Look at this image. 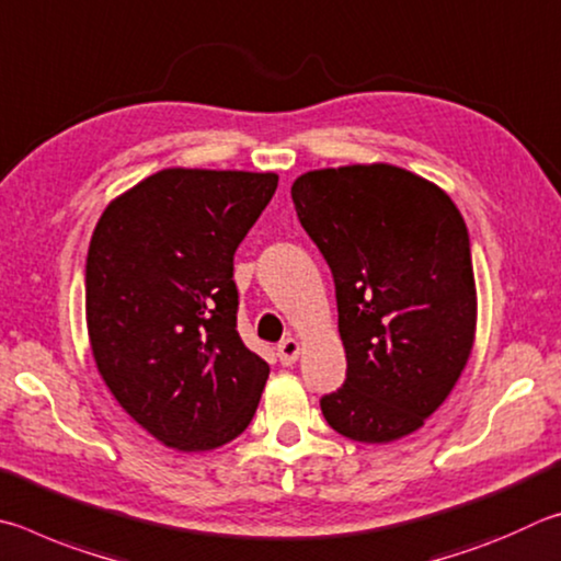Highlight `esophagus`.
Here are the masks:
<instances>
[{
    "instance_id": "obj_1",
    "label": "esophagus",
    "mask_w": 561,
    "mask_h": 561,
    "mask_svg": "<svg viewBox=\"0 0 561 561\" xmlns=\"http://www.w3.org/2000/svg\"><path fill=\"white\" fill-rule=\"evenodd\" d=\"M298 355H300V342H298L296 337H288V340H283L280 345H278V359H280V365L290 367L293 362L298 359Z\"/></svg>"
}]
</instances>
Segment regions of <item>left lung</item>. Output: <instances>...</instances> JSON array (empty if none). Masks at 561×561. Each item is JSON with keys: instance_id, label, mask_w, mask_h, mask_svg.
<instances>
[{"instance_id": "1", "label": "left lung", "mask_w": 561, "mask_h": 561, "mask_svg": "<svg viewBox=\"0 0 561 561\" xmlns=\"http://www.w3.org/2000/svg\"><path fill=\"white\" fill-rule=\"evenodd\" d=\"M335 280L347 379L320 399L337 434L389 444L424 426L476 340L468 229L450 196L394 164L316 170L290 186Z\"/></svg>"}]
</instances>
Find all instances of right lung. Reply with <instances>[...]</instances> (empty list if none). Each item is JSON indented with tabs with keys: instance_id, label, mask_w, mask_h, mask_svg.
<instances>
[{
	"instance_id": "1",
	"label": "right lung",
	"mask_w": 561,
	"mask_h": 561,
	"mask_svg": "<svg viewBox=\"0 0 561 561\" xmlns=\"http://www.w3.org/2000/svg\"><path fill=\"white\" fill-rule=\"evenodd\" d=\"M278 186L273 172L147 176L98 221L85 322L98 371L164 446L211 450L251 424L268 365L236 330L233 253Z\"/></svg>"
}]
</instances>
